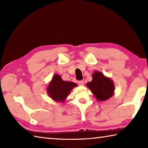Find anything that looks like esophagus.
Wrapping results in <instances>:
<instances>
[{"label":"esophagus","mask_w":148,"mask_h":148,"mask_svg":"<svg viewBox=\"0 0 148 148\" xmlns=\"http://www.w3.org/2000/svg\"><path fill=\"white\" fill-rule=\"evenodd\" d=\"M78 83H79V85L82 86L84 84V81L83 80H81V81H79V82H78Z\"/></svg>","instance_id":"34e87169"}]
</instances>
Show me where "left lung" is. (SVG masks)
I'll return each mask as SVG.
<instances>
[{
  "label": "left lung",
  "mask_w": 148,
  "mask_h": 148,
  "mask_svg": "<svg viewBox=\"0 0 148 148\" xmlns=\"http://www.w3.org/2000/svg\"><path fill=\"white\" fill-rule=\"evenodd\" d=\"M92 81L86 84L96 99L104 101L111 97L114 93V84L108 77H106L100 72L93 74Z\"/></svg>",
  "instance_id": "obj_1"
}]
</instances>
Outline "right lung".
Wrapping results in <instances>:
<instances>
[{
    "label": "right lung",
    "mask_w": 148,
    "mask_h": 148,
    "mask_svg": "<svg viewBox=\"0 0 148 148\" xmlns=\"http://www.w3.org/2000/svg\"><path fill=\"white\" fill-rule=\"evenodd\" d=\"M75 86H77L76 83L63 81L59 75L55 74L49 84L48 92L49 97L55 101L64 102Z\"/></svg>",
    "instance_id": "right-lung-1"
}]
</instances>
